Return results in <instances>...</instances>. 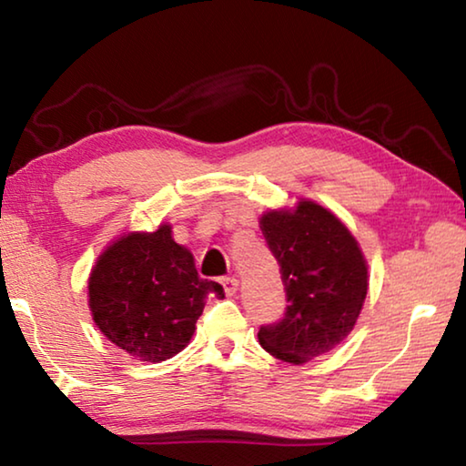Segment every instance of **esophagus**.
Instances as JSON below:
<instances>
[{
	"mask_svg": "<svg viewBox=\"0 0 466 466\" xmlns=\"http://www.w3.org/2000/svg\"><path fill=\"white\" fill-rule=\"evenodd\" d=\"M222 286H224L228 296H234L236 289H238V279H236V278H224L222 279Z\"/></svg>",
	"mask_w": 466,
	"mask_h": 466,
	"instance_id": "1",
	"label": "esophagus"
}]
</instances>
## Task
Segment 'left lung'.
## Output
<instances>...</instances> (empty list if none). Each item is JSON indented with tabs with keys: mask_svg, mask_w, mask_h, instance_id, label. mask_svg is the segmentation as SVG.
Instances as JSON below:
<instances>
[{
	"mask_svg": "<svg viewBox=\"0 0 466 466\" xmlns=\"http://www.w3.org/2000/svg\"><path fill=\"white\" fill-rule=\"evenodd\" d=\"M258 224L288 298L283 319L261 327L258 343L281 361L306 364L356 327L368 294L364 252L333 211L310 199L265 211Z\"/></svg>",
	"mask_w": 466,
	"mask_h": 466,
	"instance_id": "obj_1",
	"label": "left lung"
}]
</instances>
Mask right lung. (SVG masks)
<instances>
[{"label": "right lung", "mask_w": 466, "mask_h": 466, "mask_svg": "<svg viewBox=\"0 0 466 466\" xmlns=\"http://www.w3.org/2000/svg\"><path fill=\"white\" fill-rule=\"evenodd\" d=\"M224 288L201 279L191 250L172 238V226L129 232L100 252L88 279L92 319L110 343L139 361L160 364L183 351L205 298Z\"/></svg>", "instance_id": "add662e5"}]
</instances>
